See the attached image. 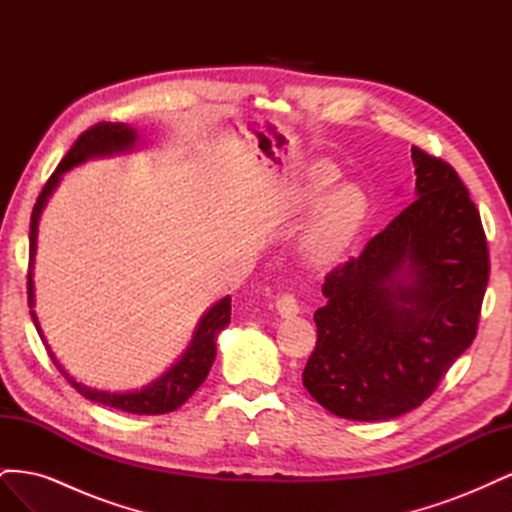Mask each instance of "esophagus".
I'll use <instances>...</instances> for the list:
<instances>
[{
  "label": "esophagus",
  "instance_id": "esophagus-1",
  "mask_svg": "<svg viewBox=\"0 0 512 512\" xmlns=\"http://www.w3.org/2000/svg\"><path fill=\"white\" fill-rule=\"evenodd\" d=\"M275 309L282 318H290L299 314V303L294 299V294H282V297H277L275 301Z\"/></svg>",
  "mask_w": 512,
  "mask_h": 512
}]
</instances>
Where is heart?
Returning a JSON list of instances; mask_svg holds the SVG:
<instances>
[{
	"mask_svg": "<svg viewBox=\"0 0 512 512\" xmlns=\"http://www.w3.org/2000/svg\"><path fill=\"white\" fill-rule=\"evenodd\" d=\"M337 170L316 164L307 170L292 196L294 211H307L309 220L299 243L301 260L309 269H329L342 260L369 220V198L361 185L337 183Z\"/></svg>",
	"mask_w": 512,
	"mask_h": 512,
	"instance_id": "obj_1",
	"label": "heart"
}]
</instances>
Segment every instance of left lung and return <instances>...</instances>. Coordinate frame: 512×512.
Returning a JSON list of instances; mask_svg holds the SVG:
<instances>
[{
  "label": "left lung",
  "mask_w": 512,
  "mask_h": 512,
  "mask_svg": "<svg viewBox=\"0 0 512 512\" xmlns=\"http://www.w3.org/2000/svg\"><path fill=\"white\" fill-rule=\"evenodd\" d=\"M416 200L324 280L303 386L350 421H389L436 391L476 337L489 280L480 215L453 166L412 147Z\"/></svg>",
  "instance_id": "left-lung-1"
}]
</instances>
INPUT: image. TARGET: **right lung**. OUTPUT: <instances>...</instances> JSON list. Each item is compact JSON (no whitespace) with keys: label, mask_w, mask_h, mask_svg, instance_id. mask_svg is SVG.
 I'll return each instance as SVG.
<instances>
[{"label":"right lung","mask_w":512,"mask_h":512,"mask_svg":"<svg viewBox=\"0 0 512 512\" xmlns=\"http://www.w3.org/2000/svg\"><path fill=\"white\" fill-rule=\"evenodd\" d=\"M138 145H141L138 143V132L132 126H128V123H98V126L89 128L85 134L79 136V141L72 145V149L66 153V158L61 160V164L55 168L51 179L46 181L44 190L38 196L32 211V224H29V273H27L29 307L36 305L34 262H36V250H38V222L46 203H49V198L57 190L61 177H64L74 166L85 164L87 160L113 158V156H121V153H132L134 149H138ZM29 314L34 318L38 335L42 337L46 350H49L53 363L85 399L94 401V404H102L121 412H130V414H166L183 406L198 386L205 382L209 369L215 361V350H218L215 348V339H218V335L228 327L230 322V297L220 299L218 303H213L207 309L192 335L190 346L183 350L179 359L170 365L160 378L145 384L143 389H134V391H100V389H91V386L83 382H76L68 371L61 367L49 342H46L34 309Z\"/></svg>","instance_id":"obj_1"}]
</instances>
